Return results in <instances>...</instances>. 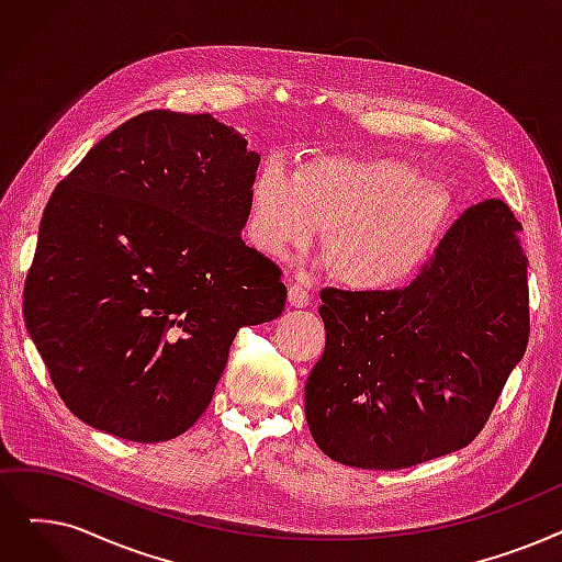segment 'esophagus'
Here are the masks:
<instances>
[{"mask_svg":"<svg viewBox=\"0 0 562 562\" xmlns=\"http://www.w3.org/2000/svg\"><path fill=\"white\" fill-rule=\"evenodd\" d=\"M286 294H289V303L294 307H305L310 303V291L299 282H291L289 289H286Z\"/></svg>","mask_w":562,"mask_h":562,"instance_id":"esophagus-1","label":"esophagus"}]
</instances>
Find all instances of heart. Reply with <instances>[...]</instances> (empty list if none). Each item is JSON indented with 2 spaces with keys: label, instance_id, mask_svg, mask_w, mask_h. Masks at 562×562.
Wrapping results in <instances>:
<instances>
[{
  "label": "heart",
  "instance_id": "b5f03b06",
  "mask_svg": "<svg viewBox=\"0 0 562 562\" xmlns=\"http://www.w3.org/2000/svg\"><path fill=\"white\" fill-rule=\"evenodd\" d=\"M448 192L402 160L319 156L291 177L266 162L250 190L248 236L273 259L326 232V261L353 289L406 282L429 257L448 217Z\"/></svg>",
  "mask_w": 562,
  "mask_h": 562
}]
</instances>
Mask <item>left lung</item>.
Returning <instances> with one entry per match:
<instances>
[{
    "label": "left lung",
    "mask_w": 562,
    "mask_h": 562,
    "mask_svg": "<svg viewBox=\"0 0 562 562\" xmlns=\"http://www.w3.org/2000/svg\"><path fill=\"white\" fill-rule=\"evenodd\" d=\"M521 225L501 200L463 211L404 289H322L326 347L305 418L330 459L395 471L467 448L528 333Z\"/></svg>",
    "instance_id": "obj_1"
}]
</instances>
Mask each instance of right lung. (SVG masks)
Returning <instances> with one entry per match:
<instances>
[{
	"mask_svg": "<svg viewBox=\"0 0 562 562\" xmlns=\"http://www.w3.org/2000/svg\"><path fill=\"white\" fill-rule=\"evenodd\" d=\"M211 114L142 112L59 181L24 324L82 423L158 443L206 411L243 326L282 314L280 266L246 246L259 156Z\"/></svg>",
	"mask_w": 562,
	"mask_h": 562,
	"instance_id": "1",
	"label": "right lung"
}]
</instances>
